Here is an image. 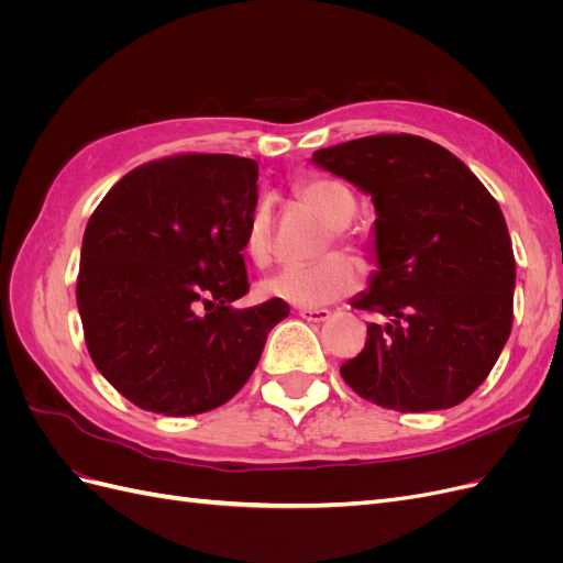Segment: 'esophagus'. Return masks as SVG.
<instances>
[{"instance_id":"esophagus-1","label":"esophagus","mask_w":563,"mask_h":563,"mask_svg":"<svg viewBox=\"0 0 563 563\" xmlns=\"http://www.w3.org/2000/svg\"><path fill=\"white\" fill-rule=\"evenodd\" d=\"M298 314L302 317V319H308V321H327L329 317H331V310H327V308H300L298 310Z\"/></svg>"}]
</instances>
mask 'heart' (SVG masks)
Segmentation results:
<instances>
[{
    "label": "heart",
    "instance_id": "b5f03b06",
    "mask_svg": "<svg viewBox=\"0 0 563 563\" xmlns=\"http://www.w3.org/2000/svg\"><path fill=\"white\" fill-rule=\"evenodd\" d=\"M296 195L305 207H310L323 223L333 230L345 228L356 201L345 185L331 178H308L296 185ZM244 249L255 263H265L272 251V211L269 203L261 199L249 213ZM362 286V269L347 255L331 253L312 265H286L269 275L261 291L269 298H279L300 308H317L354 294Z\"/></svg>",
    "mask_w": 563,
    "mask_h": 563
}]
</instances>
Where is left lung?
Masks as SVG:
<instances>
[{
  "label": "left lung",
  "instance_id": "1",
  "mask_svg": "<svg viewBox=\"0 0 563 563\" xmlns=\"http://www.w3.org/2000/svg\"><path fill=\"white\" fill-rule=\"evenodd\" d=\"M312 162L371 195L378 216V269L352 300L378 319L340 376L401 413L465 401L512 331L517 267L498 201L446 147L411 133L323 147Z\"/></svg>",
  "mask_w": 563,
  "mask_h": 563
}]
</instances>
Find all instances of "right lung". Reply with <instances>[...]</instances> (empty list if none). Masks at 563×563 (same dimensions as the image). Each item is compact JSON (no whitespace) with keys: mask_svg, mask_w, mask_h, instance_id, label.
I'll list each match as a JSON object with an SVG mask.
<instances>
[{"mask_svg":"<svg viewBox=\"0 0 563 563\" xmlns=\"http://www.w3.org/2000/svg\"><path fill=\"white\" fill-rule=\"evenodd\" d=\"M258 164L174 155L133 168L98 203L81 242L77 308L106 380L143 411L197 416L251 378L267 333L288 317L249 294L244 234Z\"/></svg>","mask_w":563,"mask_h":563,"instance_id":"add662e5","label":"right lung"}]
</instances>
